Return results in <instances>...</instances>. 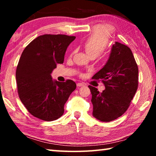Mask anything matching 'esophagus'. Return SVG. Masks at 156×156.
Instances as JSON below:
<instances>
[{
    "instance_id": "esophagus-1",
    "label": "esophagus",
    "mask_w": 156,
    "mask_h": 156,
    "mask_svg": "<svg viewBox=\"0 0 156 156\" xmlns=\"http://www.w3.org/2000/svg\"><path fill=\"white\" fill-rule=\"evenodd\" d=\"M84 83H77V87H83V86H84Z\"/></svg>"
}]
</instances>
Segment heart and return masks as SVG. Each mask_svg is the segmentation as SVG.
Here are the masks:
<instances>
[{"instance_id": "heart-1", "label": "heart", "mask_w": 156, "mask_h": 156, "mask_svg": "<svg viewBox=\"0 0 156 156\" xmlns=\"http://www.w3.org/2000/svg\"><path fill=\"white\" fill-rule=\"evenodd\" d=\"M109 43V36L106 30L96 29L83 43V47L90 57H98L106 49Z\"/></svg>"}]
</instances>
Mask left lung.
Instances as JSON below:
<instances>
[{"instance_id":"obj_1","label":"left lung","mask_w":156,"mask_h":156,"mask_svg":"<svg viewBox=\"0 0 156 156\" xmlns=\"http://www.w3.org/2000/svg\"><path fill=\"white\" fill-rule=\"evenodd\" d=\"M92 79L102 80L105 86L99 92L89 85L93 115L102 122L120 117L128 109L138 87V67L131 49L115 42L106 65Z\"/></svg>"}]
</instances>
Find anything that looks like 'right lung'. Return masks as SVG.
I'll return each mask as SVG.
<instances>
[{"label":"right lung","mask_w":156,"mask_h":156,"mask_svg":"<svg viewBox=\"0 0 156 156\" xmlns=\"http://www.w3.org/2000/svg\"><path fill=\"white\" fill-rule=\"evenodd\" d=\"M76 38L64 34H44L34 39L21 54L16 78L22 103L34 117L53 121L64 113V105L76 84L52 80L51 73L64 62L66 50Z\"/></svg>","instance_id":"add662e5"}]
</instances>
